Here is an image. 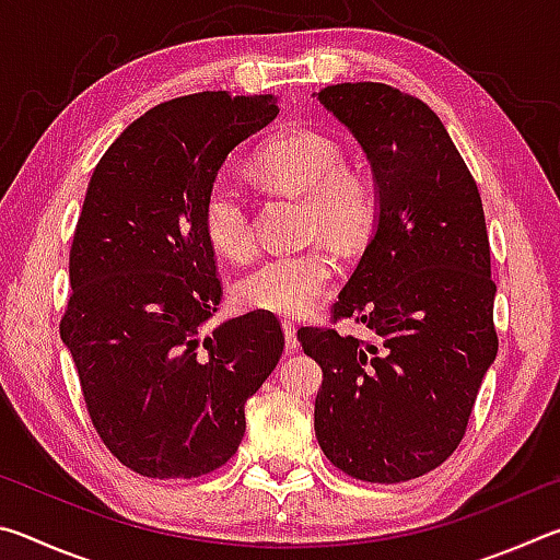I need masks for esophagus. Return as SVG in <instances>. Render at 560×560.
Listing matches in <instances>:
<instances>
[{
    "mask_svg": "<svg viewBox=\"0 0 560 560\" xmlns=\"http://www.w3.org/2000/svg\"><path fill=\"white\" fill-rule=\"evenodd\" d=\"M281 326H283V338H287V350L291 353V350H296V348H299L296 324H293V320H289V318H283V320H281Z\"/></svg>",
    "mask_w": 560,
    "mask_h": 560,
    "instance_id": "obj_1",
    "label": "esophagus"
}]
</instances>
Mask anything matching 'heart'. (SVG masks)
Instances as JSON below:
<instances>
[{
    "mask_svg": "<svg viewBox=\"0 0 560 560\" xmlns=\"http://www.w3.org/2000/svg\"><path fill=\"white\" fill-rule=\"evenodd\" d=\"M254 167L271 185L306 192V226L355 246L371 232L375 192L360 170L340 165V148L314 130H293L267 140L254 155ZM202 232L217 254L244 259L254 249V222L244 189L230 177H214L200 205ZM340 273L330 242L267 254L234 281L232 296L242 308L269 314H306L330 291Z\"/></svg>",
    "mask_w": 560,
    "mask_h": 560,
    "instance_id": "obj_1",
    "label": "heart"
}]
</instances>
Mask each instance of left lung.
Segmentation results:
<instances>
[{
  "label": "left lung",
  "instance_id": "8db88e82",
  "mask_svg": "<svg viewBox=\"0 0 560 560\" xmlns=\"http://www.w3.org/2000/svg\"><path fill=\"white\" fill-rule=\"evenodd\" d=\"M316 98L358 138L377 183L375 234L330 306V324L355 318L373 340L299 330L324 371L316 440L350 477L397 485L452 457L497 358L485 207L424 101L373 81Z\"/></svg>",
  "mask_w": 560,
  "mask_h": 560
}]
</instances>
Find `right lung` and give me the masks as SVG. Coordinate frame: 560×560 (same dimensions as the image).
I'll return each instance as SVG.
<instances>
[{"label":"right lung","instance_id":"add662e5","mask_svg":"<svg viewBox=\"0 0 560 560\" xmlns=\"http://www.w3.org/2000/svg\"><path fill=\"white\" fill-rule=\"evenodd\" d=\"M277 96L205 91L150 108L98 160L69 254L61 340L108 452L150 479L220 469L283 330L252 311L202 334L222 301L200 224L224 158L277 118Z\"/></svg>","mask_w":560,"mask_h":560}]
</instances>
